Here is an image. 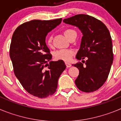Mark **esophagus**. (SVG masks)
I'll return each mask as SVG.
<instances>
[{
  "mask_svg": "<svg viewBox=\"0 0 121 121\" xmlns=\"http://www.w3.org/2000/svg\"><path fill=\"white\" fill-rule=\"evenodd\" d=\"M65 65L67 68H70V67H71V64L68 62H65Z\"/></svg>",
  "mask_w": 121,
  "mask_h": 121,
  "instance_id": "esophagus-1",
  "label": "esophagus"
}]
</instances>
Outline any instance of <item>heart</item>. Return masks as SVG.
I'll list each match as a JSON object with an SVG mask.
<instances>
[{
	"instance_id": "b5f03b06",
	"label": "heart",
	"mask_w": 121,
	"mask_h": 121,
	"mask_svg": "<svg viewBox=\"0 0 121 121\" xmlns=\"http://www.w3.org/2000/svg\"><path fill=\"white\" fill-rule=\"evenodd\" d=\"M64 35L68 39V37L73 35H76L75 31L72 29H67L64 31ZM47 43L49 46L51 45L52 43V37L49 36L47 39ZM73 55V51L71 50H60L55 51L54 53V58L57 60H62L64 61L68 62L72 59Z\"/></svg>"
}]
</instances>
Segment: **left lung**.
Segmentation results:
<instances>
[{
    "label": "left lung",
    "instance_id": "left-lung-1",
    "mask_svg": "<svg viewBox=\"0 0 121 121\" xmlns=\"http://www.w3.org/2000/svg\"><path fill=\"white\" fill-rule=\"evenodd\" d=\"M63 22L79 29L82 37L76 57L78 60L87 58L85 66L81 62L72 65L79 70L76 85L84 92L95 91L106 81L113 64V45L110 32L104 23L88 15H76L65 19Z\"/></svg>",
    "mask_w": 121,
    "mask_h": 121
}]
</instances>
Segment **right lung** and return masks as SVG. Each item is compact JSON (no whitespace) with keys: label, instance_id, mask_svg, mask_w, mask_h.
<instances>
[{"label":"right lung","instance_id":"add662e5","mask_svg":"<svg viewBox=\"0 0 121 121\" xmlns=\"http://www.w3.org/2000/svg\"><path fill=\"white\" fill-rule=\"evenodd\" d=\"M61 22V18L33 20L18 26L13 35L9 56L15 76L28 93L38 98L56 92L59 78L66 68L62 60L51 61L52 55L45 43L48 33Z\"/></svg>","mask_w":121,"mask_h":121}]
</instances>
